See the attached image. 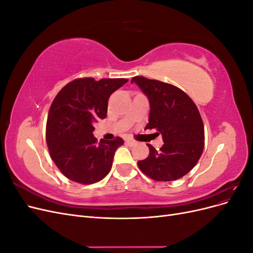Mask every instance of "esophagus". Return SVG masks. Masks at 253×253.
Listing matches in <instances>:
<instances>
[{
	"label": "esophagus",
	"instance_id": "34e87169",
	"mask_svg": "<svg viewBox=\"0 0 253 253\" xmlns=\"http://www.w3.org/2000/svg\"><path fill=\"white\" fill-rule=\"evenodd\" d=\"M126 142L127 144H129V145H135V144H137V141H136V140H134V139H129V138L126 139Z\"/></svg>",
	"mask_w": 253,
	"mask_h": 253
}]
</instances>
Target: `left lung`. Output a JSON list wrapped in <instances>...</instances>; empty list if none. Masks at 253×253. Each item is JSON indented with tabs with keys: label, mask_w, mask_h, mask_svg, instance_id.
Returning <instances> with one entry per match:
<instances>
[{
	"label": "left lung",
	"mask_w": 253,
	"mask_h": 253,
	"mask_svg": "<svg viewBox=\"0 0 253 253\" xmlns=\"http://www.w3.org/2000/svg\"><path fill=\"white\" fill-rule=\"evenodd\" d=\"M136 83L150 102L149 124L162 134L164 145L151 144L149 156L138 162L139 169L157 181L181 178L200 160L205 145L204 124L197 106L185 91L172 84L136 76Z\"/></svg>",
	"instance_id": "obj_1"
}]
</instances>
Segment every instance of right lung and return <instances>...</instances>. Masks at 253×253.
Returning a JSON list of instances; mask_svg holds the SVG:
<instances>
[{"instance_id": "1", "label": "right lung", "mask_w": 253, "mask_h": 253, "mask_svg": "<svg viewBox=\"0 0 253 253\" xmlns=\"http://www.w3.org/2000/svg\"><path fill=\"white\" fill-rule=\"evenodd\" d=\"M127 81L76 79L53 99L47 117L46 142L53 163L68 179L89 185L110 172L115 151L124 140L116 137L97 143L93 125L97 119L105 118L110 96Z\"/></svg>"}]
</instances>
